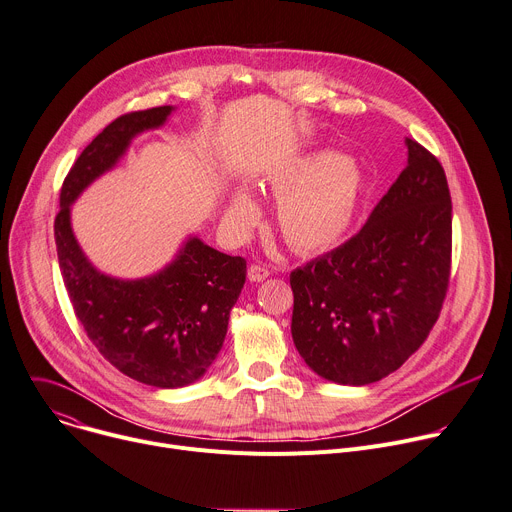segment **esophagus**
I'll return each mask as SVG.
<instances>
[{
	"label": "esophagus",
	"mask_w": 512,
	"mask_h": 512,
	"mask_svg": "<svg viewBox=\"0 0 512 512\" xmlns=\"http://www.w3.org/2000/svg\"><path fill=\"white\" fill-rule=\"evenodd\" d=\"M270 277V270L266 268V266H262V264H250V268H248V279L252 281V283H260V281H264V279H268Z\"/></svg>",
	"instance_id": "obj_1"
}]
</instances>
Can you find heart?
<instances>
[{
  "label": "heart",
  "instance_id": "b5f03b06",
  "mask_svg": "<svg viewBox=\"0 0 512 512\" xmlns=\"http://www.w3.org/2000/svg\"><path fill=\"white\" fill-rule=\"evenodd\" d=\"M270 192L281 201L279 231L297 252H322L338 244L357 217L363 199V172L340 153L318 151L299 157L268 178ZM260 209L248 190L231 196L227 223L248 231Z\"/></svg>",
  "mask_w": 512,
  "mask_h": 512
}]
</instances>
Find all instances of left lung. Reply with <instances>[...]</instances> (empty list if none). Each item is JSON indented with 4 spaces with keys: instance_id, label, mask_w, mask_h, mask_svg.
Wrapping results in <instances>:
<instances>
[{
    "instance_id": "8db88e82",
    "label": "left lung",
    "mask_w": 512,
    "mask_h": 512,
    "mask_svg": "<svg viewBox=\"0 0 512 512\" xmlns=\"http://www.w3.org/2000/svg\"><path fill=\"white\" fill-rule=\"evenodd\" d=\"M408 166L367 223L291 272V334L320 377L367 385L422 346L451 277V194L441 162L406 139Z\"/></svg>"
}]
</instances>
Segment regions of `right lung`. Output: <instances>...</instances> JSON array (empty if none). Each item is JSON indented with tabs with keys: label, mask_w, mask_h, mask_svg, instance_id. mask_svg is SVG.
<instances>
[{
	"label": "right lung",
	"mask_w": 512,
	"mask_h": 512,
	"mask_svg": "<svg viewBox=\"0 0 512 512\" xmlns=\"http://www.w3.org/2000/svg\"><path fill=\"white\" fill-rule=\"evenodd\" d=\"M172 106L129 112L112 121L71 166L55 217L63 283L77 320L100 355L123 375L162 389L201 379L227 334L229 311L246 283V260L188 238L153 277L121 281L98 272L71 231V203L125 155L131 139L162 127Z\"/></svg>",
	"instance_id": "1"
}]
</instances>
